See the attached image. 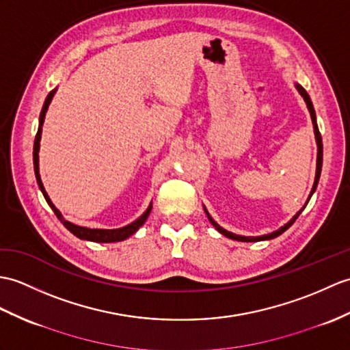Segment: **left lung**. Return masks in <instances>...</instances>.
Segmentation results:
<instances>
[{
  "label": "left lung",
  "instance_id": "1",
  "mask_svg": "<svg viewBox=\"0 0 350 350\" xmlns=\"http://www.w3.org/2000/svg\"><path fill=\"white\" fill-rule=\"evenodd\" d=\"M297 88H298V91H299V94H301L303 96H304V101H306V104H307V107H308V111H310V116H312V122H313V128H314V134H316V142H318V167H316V177H314V183H313V188H312V192H310V197L313 195V192H314V189H316V186H318V182H319V177H321V170H322V137H321V133H319V128H318V122H316V113H314V109H313V104H312V101H310V96H308V94L304 91V89L299 86V85H297ZM310 197H308V200H310ZM308 200H307V202H308ZM307 202H306V206H307ZM304 206V207H306ZM303 207V208H304ZM303 208L299 210V212L291 219V221L288 222V224H285L282 226V228H279L278 231H273V232H270V234H267V235H261V237H243V235H237V234H232V232H228L226 230H224V228H221V226H219L212 217H210V215L207 213V210H206V213H207V217H208V221L212 222V225L215 226V228L221 232L222 235H225V237H228V239H232V240H237V241H259V240H270V239H274V237H278V235H280L283 231H286L289 226L295 222V219L299 216V213L303 212Z\"/></svg>",
  "mask_w": 350,
  "mask_h": 350
}]
</instances>
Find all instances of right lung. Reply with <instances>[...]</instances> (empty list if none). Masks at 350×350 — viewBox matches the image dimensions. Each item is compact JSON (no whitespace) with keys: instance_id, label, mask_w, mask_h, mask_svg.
<instances>
[{"instance_id":"1","label":"right lung","mask_w":350,"mask_h":350,"mask_svg":"<svg viewBox=\"0 0 350 350\" xmlns=\"http://www.w3.org/2000/svg\"><path fill=\"white\" fill-rule=\"evenodd\" d=\"M53 94H55V91H52L51 94L47 95V98L44 101V105H43V109H42V113H40L38 131L36 134V140H34V153H32V157H34V172H36L37 183H38L40 189H42V192L44 195L47 204L51 206V208L53 210V213L62 222V225L65 226V228H67L70 232L75 234L76 237H79V239L89 240V241H96V243H113V241H122V240L128 239L129 235H133L146 222V219H148L150 210H152V204L148 207V210H146V212L140 217L137 219V221H134L133 224L124 226V228H118V230H91V228H85V226H77L75 224L65 221L59 210L53 206V202L51 201V198H49V195L46 193L44 186L42 183V178H40V173H38V149H40V138H42V126H43V122H44V116H46V111H47L49 104H51V101L53 98Z\"/></svg>"}]
</instances>
